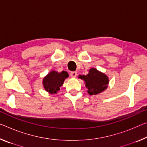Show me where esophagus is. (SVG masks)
Masks as SVG:
<instances>
[{
  "label": "esophagus",
  "mask_w": 147,
  "mask_h": 147,
  "mask_svg": "<svg viewBox=\"0 0 147 147\" xmlns=\"http://www.w3.org/2000/svg\"><path fill=\"white\" fill-rule=\"evenodd\" d=\"M70 75H71V77L75 78L76 77V76H77V73H76V71H72L71 74H70Z\"/></svg>",
  "instance_id": "obj_1"
}]
</instances>
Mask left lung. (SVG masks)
<instances>
[{"mask_svg":"<svg viewBox=\"0 0 147 147\" xmlns=\"http://www.w3.org/2000/svg\"><path fill=\"white\" fill-rule=\"evenodd\" d=\"M78 77L85 81L88 93L91 95L103 92L108 87L109 82L108 76L95 68L90 69L87 75H80Z\"/></svg>","mask_w":147,"mask_h":147,"instance_id":"8db88e82","label":"left lung"}]
</instances>
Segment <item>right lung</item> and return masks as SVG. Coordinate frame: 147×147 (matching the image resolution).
<instances>
[{"mask_svg":"<svg viewBox=\"0 0 147 147\" xmlns=\"http://www.w3.org/2000/svg\"><path fill=\"white\" fill-rule=\"evenodd\" d=\"M68 76V73L65 71H62L61 73H57L54 71H51L43 79L42 83L44 89L51 94H57L65 78Z\"/></svg>","mask_w":147,"mask_h":147,"instance_id":"add662e5","label":"right lung"}]
</instances>
